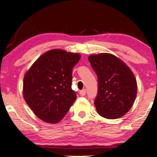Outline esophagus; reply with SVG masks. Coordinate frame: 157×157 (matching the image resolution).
I'll return each instance as SVG.
<instances>
[{"mask_svg":"<svg viewBox=\"0 0 157 157\" xmlns=\"http://www.w3.org/2000/svg\"><path fill=\"white\" fill-rule=\"evenodd\" d=\"M86 89H82V90H81V91H80V96H85V95H86Z\"/></svg>","mask_w":157,"mask_h":157,"instance_id":"1","label":"esophagus"}]
</instances>
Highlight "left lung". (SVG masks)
<instances>
[{"label": "left lung", "mask_w": 157, "mask_h": 157, "mask_svg": "<svg viewBox=\"0 0 157 157\" xmlns=\"http://www.w3.org/2000/svg\"><path fill=\"white\" fill-rule=\"evenodd\" d=\"M89 60L98 80L94 100L97 112L107 119L121 117L131 109L136 99L137 84L134 74L111 54L91 55Z\"/></svg>", "instance_id": "obj_1"}]
</instances>
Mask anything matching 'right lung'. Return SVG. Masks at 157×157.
Listing matches in <instances>:
<instances>
[{"mask_svg":"<svg viewBox=\"0 0 157 157\" xmlns=\"http://www.w3.org/2000/svg\"><path fill=\"white\" fill-rule=\"evenodd\" d=\"M80 59L78 53L52 49L41 55L27 71L23 78V97L41 120L59 122L75 102L72 68Z\"/></svg>","mask_w":157,"mask_h":157,"instance_id":"add662e5","label":"right lung"}]
</instances>
